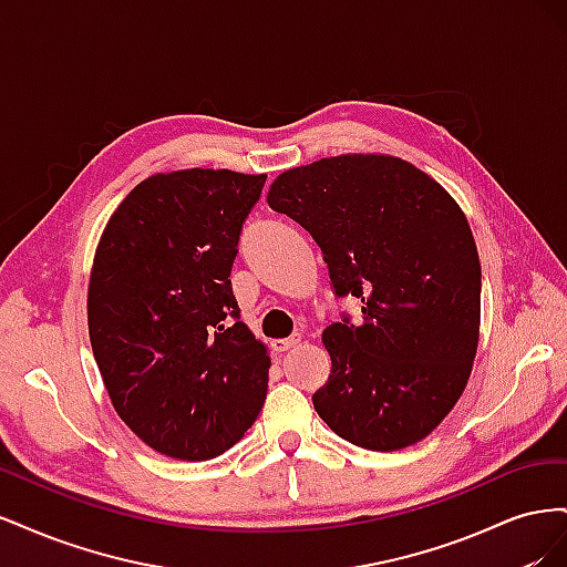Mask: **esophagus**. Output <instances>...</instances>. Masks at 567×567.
Returning a JSON list of instances; mask_svg holds the SVG:
<instances>
[{
  "label": "esophagus",
  "instance_id": "1",
  "mask_svg": "<svg viewBox=\"0 0 567 567\" xmlns=\"http://www.w3.org/2000/svg\"><path fill=\"white\" fill-rule=\"evenodd\" d=\"M300 340H302L300 333L290 336V338H279V340H271V348H274V352H286V350H290V348H296Z\"/></svg>",
  "mask_w": 567,
  "mask_h": 567
}]
</instances>
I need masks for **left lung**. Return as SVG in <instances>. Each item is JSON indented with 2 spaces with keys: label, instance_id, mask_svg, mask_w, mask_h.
<instances>
[{
  "label": "left lung",
  "instance_id": "obj_1",
  "mask_svg": "<svg viewBox=\"0 0 567 567\" xmlns=\"http://www.w3.org/2000/svg\"><path fill=\"white\" fill-rule=\"evenodd\" d=\"M271 210L312 234L338 298L362 300L321 340L317 414L357 447L394 452L431 435L468 383L480 336V260L456 200L416 165L348 153L286 169Z\"/></svg>",
  "mask_w": 567,
  "mask_h": 567
}]
</instances>
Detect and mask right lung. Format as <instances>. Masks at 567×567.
Wrapping results in <instances>:
<instances>
[{"mask_svg":"<svg viewBox=\"0 0 567 567\" xmlns=\"http://www.w3.org/2000/svg\"><path fill=\"white\" fill-rule=\"evenodd\" d=\"M267 175L177 169L117 205L96 246L87 323L117 416L151 450L215 458L267 398L269 357L238 321L231 265Z\"/></svg>","mask_w":567,"mask_h":567,"instance_id":"add662e5","label":"right lung"}]
</instances>
